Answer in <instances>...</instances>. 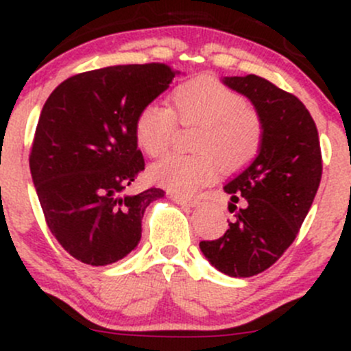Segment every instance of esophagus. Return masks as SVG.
<instances>
[{
	"mask_svg": "<svg viewBox=\"0 0 351 351\" xmlns=\"http://www.w3.org/2000/svg\"><path fill=\"white\" fill-rule=\"evenodd\" d=\"M171 200L175 202V204L182 205V207H197L198 205V200H193V198H186L182 195H171Z\"/></svg>",
	"mask_w": 351,
	"mask_h": 351,
	"instance_id": "esophagus-1",
	"label": "esophagus"
}]
</instances>
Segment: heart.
<instances>
[{
	"label": "heart",
	"mask_w": 351,
	"mask_h": 351,
	"mask_svg": "<svg viewBox=\"0 0 351 351\" xmlns=\"http://www.w3.org/2000/svg\"><path fill=\"white\" fill-rule=\"evenodd\" d=\"M176 120L200 125L193 149L198 154H171L156 162L149 175L154 183L180 195H192L226 171L243 168L258 154L263 123L243 95L212 77H197L178 84L169 93V108L147 104L137 112L134 136L151 158L168 151Z\"/></svg>",
	"instance_id": "b5f03b06"
}]
</instances>
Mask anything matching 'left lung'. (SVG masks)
Returning a JSON list of instances; mask_svg holds the SVG:
<instances>
[{
    "instance_id": "8db88e82",
    "label": "left lung",
    "mask_w": 351,
    "mask_h": 351,
    "mask_svg": "<svg viewBox=\"0 0 351 351\" xmlns=\"http://www.w3.org/2000/svg\"><path fill=\"white\" fill-rule=\"evenodd\" d=\"M222 83L253 104L263 139L253 162L224 185L236 219L200 250L219 271L246 278L270 268L293 243L319 189L323 161L316 123L299 98L254 74Z\"/></svg>"
}]
</instances>
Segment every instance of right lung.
I'll list each match as a JSON object with an SVG mask.
<instances>
[{"mask_svg":"<svg viewBox=\"0 0 351 351\" xmlns=\"http://www.w3.org/2000/svg\"><path fill=\"white\" fill-rule=\"evenodd\" d=\"M178 71L159 62L110 66L67 77L40 112L30 173L59 244L93 267L115 263L141 241L147 205L161 189L127 186L144 169L134 120Z\"/></svg>","mask_w":351,"mask_h":351,"instance_id":"1","label":"right lung"}]
</instances>
